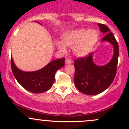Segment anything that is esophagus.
<instances>
[{"label":"esophagus","mask_w":129,"mask_h":129,"mask_svg":"<svg viewBox=\"0 0 129 129\" xmlns=\"http://www.w3.org/2000/svg\"><path fill=\"white\" fill-rule=\"evenodd\" d=\"M72 62H73L72 60V59H67L65 60V63L66 64H71V63H72Z\"/></svg>","instance_id":"obj_1"}]
</instances>
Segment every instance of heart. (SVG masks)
Segmentation results:
<instances>
[{"mask_svg":"<svg viewBox=\"0 0 129 129\" xmlns=\"http://www.w3.org/2000/svg\"><path fill=\"white\" fill-rule=\"evenodd\" d=\"M98 39L99 34L95 29H78L64 35L62 42L66 46L73 47V52L76 56L84 57L92 50ZM63 44L58 42L57 46L61 51L65 52L67 48Z\"/></svg>","mask_w":129,"mask_h":129,"instance_id":"b5f03b06","label":"heart"}]
</instances>
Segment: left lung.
<instances>
[{
	"label": "left lung",
	"instance_id": "1",
	"mask_svg": "<svg viewBox=\"0 0 129 129\" xmlns=\"http://www.w3.org/2000/svg\"><path fill=\"white\" fill-rule=\"evenodd\" d=\"M98 26L101 32L105 34L102 41L109 42L114 46V55L110 62L104 66L96 65L93 62L92 53L74 61L75 85L81 92L90 95L100 94L109 87L114 79L118 67V42L108 26L100 23Z\"/></svg>",
	"mask_w": 129,
	"mask_h": 129
}]
</instances>
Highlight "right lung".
Wrapping results in <instances>:
<instances>
[{
  "label": "right lung",
  "mask_w": 129,
  "mask_h": 129,
  "mask_svg": "<svg viewBox=\"0 0 129 129\" xmlns=\"http://www.w3.org/2000/svg\"><path fill=\"white\" fill-rule=\"evenodd\" d=\"M65 58L53 60L46 67L35 72H24L19 70L11 57V67L15 77L23 88L34 94L48 90L55 81V74L64 65Z\"/></svg>",
  "instance_id": "add662e5"
}]
</instances>
